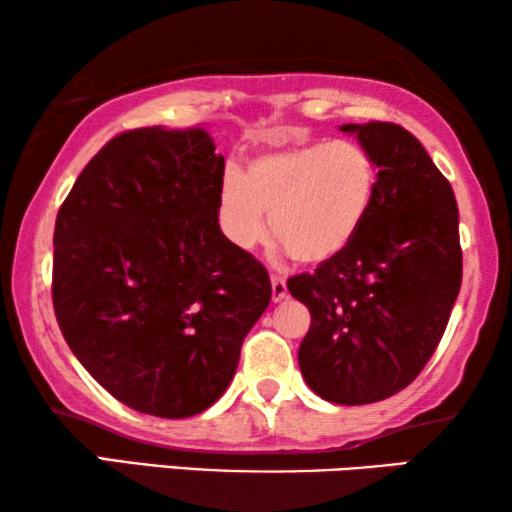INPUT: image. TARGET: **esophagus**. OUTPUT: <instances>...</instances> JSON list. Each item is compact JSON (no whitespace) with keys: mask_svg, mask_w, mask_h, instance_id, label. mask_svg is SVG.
Returning a JSON list of instances; mask_svg holds the SVG:
<instances>
[{"mask_svg":"<svg viewBox=\"0 0 512 512\" xmlns=\"http://www.w3.org/2000/svg\"><path fill=\"white\" fill-rule=\"evenodd\" d=\"M270 282H272V300L279 303V300L286 298V279L282 275H272Z\"/></svg>","mask_w":512,"mask_h":512,"instance_id":"1","label":"esophagus"}]
</instances>
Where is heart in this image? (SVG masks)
I'll return each instance as SVG.
<instances>
[{
	"label": "heart",
	"instance_id": "b5f03b06",
	"mask_svg": "<svg viewBox=\"0 0 512 512\" xmlns=\"http://www.w3.org/2000/svg\"><path fill=\"white\" fill-rule=\"evenodd\" d=\"M375 184L373 158L349 139L270 151L251 160L244 174L226 172L219 223L240 249L254 247L270 226L293 261L326 263L340 256L361 230Z\"/></svg>",
	"mask_w": 512,
	"mask_h": 512
}]
</instances>
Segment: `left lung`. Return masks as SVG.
<instances>
[{
    "mask_svg": "<svg viewBox=\"0 0 512 512\" xmlns=\"http://www.w3.org/2000/svg\"><path fill=\"white\" fill-rule=\"evenodd\" d=\"M340 130L377 167L373 205L340 256L286 286L312 314L298 349L307 387L366 405L408 387L443 338L461 286L459 209L450 181L401 125Z\"/></svg>",
    "mask_w": 512,
    "mask_h": 512,
    "instance_id": "8db88e82",
    "label": "left lung"
}]
</instances>
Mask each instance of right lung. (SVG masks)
Listing matches in <instances>:
<instances>
[{"instance_id": "1", "label": "right lung", "mask_w": 512, "mask_h": 512, "mask_svg": "<svg viewBox=\"0 0 512 512\" xmlns=\"http://www.w3.org/2000/svg\"><path fill=\"white\" fill-rule=\"evenodd\" d=\"M205 128H139L79 174L53 233V307L81 366L144 415L193 417L233 380L268 270L219 226Z\"/></svg>"}]
</instances>
